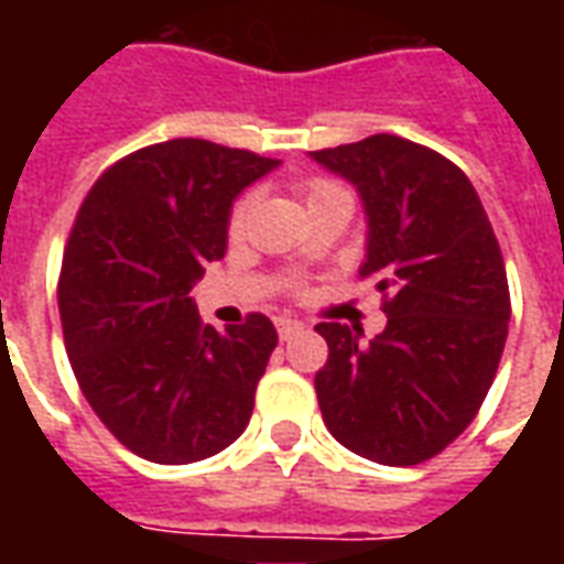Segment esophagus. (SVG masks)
<instances>
[{"mask_svg":"<svg viewBox=\"0 0 564 564\" xmlns=\"http://www.w3.org/2000/svg\"><path fill=\"white\" fill-rule=\"evenodd\" d=\"M274 326H278V335H281V341H290L295 332L302 329V323L293 317H278L274 319Z\"/></svg>","mask_w":564,"mask_h":564,"instance_id":"obj_1","label":"esophagus"}]
</instances>
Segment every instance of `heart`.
Segmentation results:
<instances>
[{"label":"heart","instance_id":"1","mask_svg":"<svg viewBox=\"0 0 564 564\" xmlns=\"http://www.w3.org/2000/svg\"><path fill=\"white\" fill-rule=\"evenodd\" d=\"M338 189H344V186L332 184V181H311L305 189V198L311 202V198L326 196V193H338ZM250 208H253V198L250 196H245L241 202H238V205H235L232 217H229V235H232V238H238V235L245 232L247 217H250Z\"/></svg>","mask_w":564,"mask_h":564}]
</instances>
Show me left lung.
Here are the masks:
<instances>
[{
    "label": "left lung",
    "instance_id": "8db88e82",
    "mask_svg": "<svg viewBox=\"0 0 564 564\" xmlns=\"http://www.w3.org/2000/svg\"><path fill=\"white\" fill-rule=\"evenodd\" d=\"M311 160L356 186L366 262L387 329L319 323L329 362L314 387L332 437L380 465H420L468 429L496 378L510 323L505 259L471 181L435 150L371 139Z\"/></svg>",
    "mask_w": 564,
    "mask_h": 564
}]
</instances>
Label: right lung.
I'll return each mask as SVG.
<instances>
[{"label": "right lung", "instance_id": "right-lung-1", "mask_svg": "<svg viewBox=\"0 0 564 564\" xmlns=\"http://www.w3.org/2000/svg\"><path fill=\"white\" fill-rule=\"evenodd\" d=\"M278 165L172 139L115 162L80 205L56 290L66 354L96 416L141 459H208L250 423L278 332L265 314L205 326L189 290L226 253L235 198Z\"/></svg>", "mask_w": 564, "mask_h": 564}]
</instances>
